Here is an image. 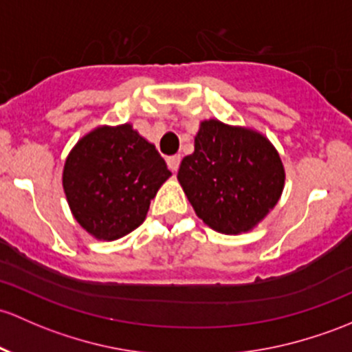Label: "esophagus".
<instances>
[{
	"instance_id": "obj_1",
	"label": "esophagus",
	"mask_w": 352,
	"mask_h": 352,
	"mask_svg": "<svg viewBox=\"0 0 352 352\" xmlns=\"http://www.w3.org/2000/svg\"><path fill=\"white\" fill-rule=\"evenodd\" d=\"M166 165H168V168L175 173L177 170H179V165H180V155H172V157L166 158Z\"/></svg>"
}]
</instances>
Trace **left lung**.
I'll list each match as a JSON object with an SVG mask.
<instances>
[{
  "label": "left lung",
  "instance_id": "obj_1",
  "mask_svg": "<svg viewBox=\"0 0 352 352\" xmlns=\"http://www.w3.org/2000/svg\"><path fill=\"white\" fill-rule=\"evenodd\" d=\"M179 182L207 226L238 234L256 226L282 194V160L265 136L204 121L195 150L179 168Z\"/></svg>",
  "mask_w": 352,
  "mask_h": 352
}]
</instances>
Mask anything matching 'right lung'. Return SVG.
Segmentation results:
<instances>
[{
  "label": "right lung",
  "instance_id": "obj_1",
  "mask_svg": "<svg viewBox=\"0 0 352 352\" xmlns=\"http://www.w3.org/2000/svg\"><path fill=\"white\" fill-rule=\"evenodd\" d=\"M170 170L131 124L98 128L70 151L64 190L77 223L98 239L123 238L145 221Z\"/></svg>",
  "mask_w": 352,
  "mask_h": 352
}]
</instances>
